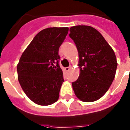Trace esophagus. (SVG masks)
Masks as SVG:
<instances>
[{
  "instance_id": "34e87169",
  "label": "esophagus",
  "mask_w": 130,
  "mask_h": 130,
  "mask_svg": "<svg viewBox=\"0 0 130 130\" xmlns=\"http://www.w3.org/2000/svg\"><path fill=\"white\" fill-rule=\"evenodd\" d=\"M71 66H70V67H65V71H69V70H70V69H71Z\"/></svg>"
}]
</instances>
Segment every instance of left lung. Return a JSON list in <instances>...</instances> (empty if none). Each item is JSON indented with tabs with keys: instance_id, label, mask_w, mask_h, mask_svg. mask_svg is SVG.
Wrapping results in <instances>:
<instances>
[{
	"instance_id": "left-lung-1",
	"label": "left lung",
	"mask_w": 130,
	"mask_h": 130,
	"mask_svg": "<svg viewBox=\"0 0 130 130\" xmlns=\"http://www.w3.org/2000/svg\"><path fill=\"white\" fill-rule=\"evenodd\" d=\"M69 36L79 54L80 73L72 83L75 96L83 102H94L109 90L115 78V54L102 34L88 25L70 27Z\"/></svg>"
}]
</instances>
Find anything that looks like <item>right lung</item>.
<instances>
[{"mask_svg": "<svg viewBox=\"0 0 130 130\" xmlns=\"http://www.w3.org/2000/svg\"><path fill=\"white\" fill-rule=\"evenodd\" d=\"M68 31V27H55L42 30L19 59L18 80L25 94L36 104L50 105L59 99L64 82L59 48Z\"/></svg>", "mask_w": 130, "mask_h": 130, "instance_id": "1", "label": "right lung"}]
</instances>
